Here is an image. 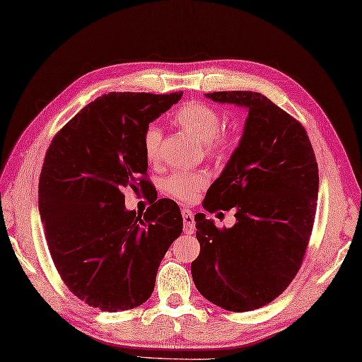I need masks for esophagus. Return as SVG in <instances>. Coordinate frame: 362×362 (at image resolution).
<instances>
[{
    "label": "esophagus",
    "mask_w": 362,
    "mask_h": 362,
    "mask_svg": "<svg viewBox=\"0 0 362 362\" xmlns=\"http://www.w3.org/2000/svg\"><path fill=\"white\" fill-rule=\"evenodd\" d=\"M182 221H184V233L192 235L195 232V218H193V211L189 209H182Z\"/></svg>",
    "instance_id": "1"
}]
</instances>
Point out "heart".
<instances>
[{
  "mask_svg": "<svg viewBox=\"0 0 362 362\" xmlns=\"http://www.w3.org/2000/svg\"><path fill=\"white\" fill-rule=\"evenodd\" d=\"M175 121L187 132L190 136L202 141L206 152L214 158H227L236 146V135L232 130L221 129L223 118L210 104L192 101L181 105L175 113ZM161 129L156 124H148L143 132V148L148 161L160 158ZM206 170H178L167 176L163 189L169 197L181 201H192L197 193L209 182Z\"/></svg>",
  "mask_w": 362,
  "mask_h": 362,
  "instance_id": "heart-1",
  "label": "heart"
}]
</instances>
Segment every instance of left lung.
<instances>
[{
	"label": "left lung",
	"mask_w": 362,
	"mask_h": 362,
	"mask_svg": "<svg viewBox=\"0 0 362 362\" xmlns=\"http://www.w3.org/2000/svg\"><path fill=\"white\" fill-rule=\"evenodd\" d=\"M249 110L240 146L206 193L204 209H235L236 224L218 228L197 214L198 292L230 312L272 303L292 283L310 240L320 175L299 121L258 92L206 93Z\"/></svg>",
	"instance_id": "obj_1"
}]
</instances>
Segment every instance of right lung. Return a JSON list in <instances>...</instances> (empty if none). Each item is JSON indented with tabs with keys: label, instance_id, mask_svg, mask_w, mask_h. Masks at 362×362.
Segmentation results:
<instances>
[{
	"label": "right lung",
	"instance_id": "obj_1",
	"mask_svg": "<svg viewBox=\"0 0 362 362\" xmlns=\"http://www.w3.org/2000/svg\"><path fill=\"white\" fill-rule=\"evenodd\" d=\"M181 96L103 95L58 132L44 158L38 204L50 257L70 292L103 312L144 304L182 232L175 201L155 198L136 215L122 193L152 189L143 132Z\"/></svg>",
	"mask_w": 362,
	"mask_h": 362
}]
</instances>
